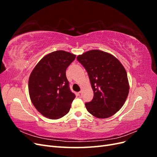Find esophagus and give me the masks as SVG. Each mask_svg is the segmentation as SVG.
<instances>
[{
    "label": "esophagus",
    "mask_w": 157,
    "mask_h": 157,
    "mask_svg": "<svg viewBox=\"0 0 157 157\" xmlns=\"http://www.w3.org/2000/svg\"><path fill=\"white\" fill-rule=\"evenodd\" d=\"M77 95H78V96H79L80 98H82V92H78Z\"/></svg>",
    "instance_id": "esophagus-1"
}]
</instances>
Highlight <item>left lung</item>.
Returning a JSON list of instances; mask_svg holds the SVG:
<instances>
[{"label": "left lung", "mask_w": 157, "mask_h": 157, "mask_svg": "<svg viewBox=\"0 0 157 157\" xmlns=\"http://www.w3.org/2000/svg\"><path fill=\"white\" fill-rule=\"evenodd\" d=\"M86 69L94 91V98L85 103L87 111L99 118L110 117L120 110L129 93L126 71L112 54L99 50L77 56Z\"/></svg>", "instance_id": "obj_1"}]
</instances>
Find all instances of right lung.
Returning <instances> with one entry per match:
<instances>
[{"mask_svg":"<svg viewBox=\"0 0 157 157\" xmlns=\"http://www.w3.org/2000/svg\"><path fill=\"white\" fill-rule=\"evenodd\" d=\"M76 56L58 50L46 55L32 71L29 93L36 110L50 119H58L67 114L75 95L71 91L66 69Z\"/></svg>","mask_w":157,"mask_h":157,"instance_id":"1","label":"right lung"}]
</instances>
